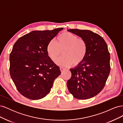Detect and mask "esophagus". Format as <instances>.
<instances>
[{
    "label": "esophagus",
    "mask_w": 123,
    "mask_h": 123,
    "mask_svg": "<svg viewBox=\"0 0 123 123\" xmlns=\"http://www.w3.org/2000/svg\"><path fill=\"white\" fill-rule=\"evenodd\" d=\"M65 69V68H64L60 67V70L61 71H64Z\"/></svg>",
    "instance_id": "34e87169"
}]
</instances>
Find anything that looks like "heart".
Wrapping results in <instances>:
<instances>
[{
    "mask_svg": "<svg viewBox=\"0 0 123 123\" xmlns=\"http://www.w3.org/2000/svg\"><path fill=\"white\" fill-rule=\"evenodd\" d=\"M56 42L50 40L47 44L46 51L49 57L55 62L62 51V56L56 61L58 65L65 67L72 64L79 65L86 57L88 50L87 42L84 39L79 38L73 33L64 32L57 37Z\"/></svg>",
    "mask_w": 123,
    "mask_h": 123,
    "instance_id": "1",
    "label": "heart"
}]
</instances>
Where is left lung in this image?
<instances>
[{
    "label": "left lung",
    "mask_w": 123,
    "mask_h": 123,
    "mask_svg": "<svg viewBox=\"0 0 123 123\" xmlns=\"http://www.w3.org/2000/svg\"><path fill=\"white\" fill-rule=\"evenodd\" d=\"M86 41L88 50L83 62L70 69L72 75L67 81L68 89L74 98L86 99L101 91L110 72V53L102 36L86 30L69 29Z\"/></svg>",
    "instance_id": "obj_1"
}]
</instances>
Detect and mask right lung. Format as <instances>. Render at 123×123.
I'll list each match as a JSON object with an SVG mask.
<instances>
[{
	"label": "right lung",
	"instance_id": "1",
	"mask_svg": "<svg viewBox=\"0 0 123 123\" xmlns=\"http://www.w3.org/2000/svg\"><path fill=\"white\" fill-rule=\"evenodd\" d=\"M62 29L32 31L14 44L10 55V75L17 90L26 98L45 97L61 74L59 67L48 56L46 47Z\"/></svg>",
	"mask_w": 123,
	"mask_h": 123
}]
</instances>
